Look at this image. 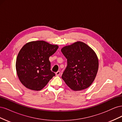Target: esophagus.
Listing matches in <instances>:
<instances>
[{
  "label": "esophagus",
  "mask_w": 122,
  "mask_h": 122,
  "mask_svg": "<svg viewBox=\"0 0 122 122\" xmlns=\"http://www.w3.org/2000/svg\"><path fill=\"white\" fill-rule=\"evenodd\" d=\"M61 74V72L60 71H57V72H56V73H55V75H56V76H59Z\"/></svg>",
  "instance_id": "34e87169"
}]
</instances>
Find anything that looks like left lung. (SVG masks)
<instances>
[{
  "label": "left lung",
  "mask_w": 122,
  "mask_h": 122,
  "mask_svg": "<svg viewBox=\"0 0 122 122\" xmlns=\"http://www.w3.org/2000/svg\"><path fill=\"white\" fill-rule=\"evenodd\" d=\"M61 51L67 59V66L61 76L66 84L75 91L89 87L98 70V59L95 51L79 41L64 47Z\"/></svg>",
  "instance_id": "1"
}]
</instances>
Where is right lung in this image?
Wrapping results in <instances>:
<instances>
[{"label": "right lung", "instance_id": "obj_1", "mask_svg": "<svg viewBox=\"0 0 122 122\" xmlns=\"http://www.w3.org/2000/svg\"><path fill=\"white\" fill-rule=\"evenodd\" d=\"M57 45L44 41L27 43L20 50L16 60V68L21 82L34 91L45 87L55 73L50 70L49 58L57 50Z\"/></svg>", "mask_w": 122, "mask_h": 122}]
</instances>
